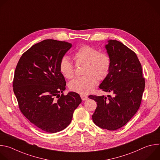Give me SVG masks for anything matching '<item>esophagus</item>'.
Here are the masks:
<instances>
[{"instance_id":"esophagus-1","label":"esophagus","mask_w":160,"mask_h":160,"mask_svg":"<svg viewBox=\"0 0 160 160\" xmlns=\"http://www.w3.org/2000/svg\"><path fill=\"white\" fill-rule=\"evenodd\" d=\"M81 98L82 99V101H85V100H87L88 99V98L86 96H84V95H81Z\"/></svg>"}]
</instances>
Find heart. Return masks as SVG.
I'll return each mask as SVG.
<instances>
[{
  "mask_svg": "<svg viewBox=\"0 0 160 160\" xmlns=\"http://www.w3.org/2000/svg\"><path fill=\"white\" fill-rule=\"evenodd\" d=\"M77 64H85L83 75L72 80L68 87L70 90L81 95L89 94L97 84V78L104 80L109 75L111 61L106 53L87 45L79 48L74 54ZM59 70L68 79L75 76V66L68 56H64L59 63Z\"/></svg>",
  "mask_w": 160,
  "mask_h": 160,
  "instance_id": "1",
  "label": "heart"
}]
</instances>
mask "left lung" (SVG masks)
<instances>
[{"label":"left lung","instance_id":"1","mask_svg":"<svg viewBox=\"0 0 160 160\" xmlns=\"http://www.w3.org/2000/svg\"><path fill=\"white\" fill-rule=\"evenodd\" d=\"M105 48L111 67L99 88L113 96L90 95L88 98L97 102L92 116L94 123L101 128L115 130L124 126L139 109L145 80L135 53L118 40H109Z\"/></svg>","mask_w":160,"mask_h":160}]
</instances>
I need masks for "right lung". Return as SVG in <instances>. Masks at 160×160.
<instances>
[{
    "mask_svg": "<svg viewBox=\"0 0 160 160\" xmlns=\"http://www.w3.org/2000/svg\"><path fill=\"white\" fill-rule=\"evenodd\" d=\"M72 44L44 40L22 54L16 66L13 90L23 115L41 130L56 133L72 122L75 109L81 103L78 94L66 96V81L59 63Z\"/></svg>",
    "mask_w": 160,
    "mask_h": 160,
    "instance_id": "right-lung-1",
    "label": "right lung"
}]
</instances>
